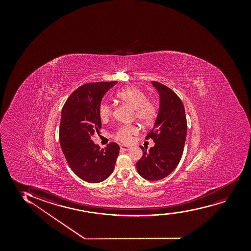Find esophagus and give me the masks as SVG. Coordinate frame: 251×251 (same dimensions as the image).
I'll return each instance as SVG.
<instances>
[{
	"label": "esophagus",
	"mask_w": 251,
	"mask_h": 251,
	"mask_svg": "<svg viewBox=\"0 0 251 251\" xmlns=\"http://www.w3.org/2000/svg\"><path fill=\"white\" fill-rule=\"evenodd\" d=\"M121 149L122 151H126L130 150V147H127L126 145H121Z\"/></svg>",
	"instance_id": "esophagus-1"
}]
</instances>
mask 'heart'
<instances>
[{
  "label": "heart",
  "mask_w": 251,
  "mask_h": 251,
  "mask_svg": "<svg viewBox=\"0 0 251 251\" xmlns=\"http://www.w3.org/2000/svg\"><path fill=\"white\" fill-rule=\"evenodd\" d=\"M118 100L134 110V115L142 123H150L156 117L157 107L152 101L148 100L142 90L136 87H128L116 94ZM113 108L110 104L102 103L100 105L99 114L103 121H106L112 115ZM138 133V129L134 126H122L115 133V138L123 143H129L132 136Z\"/></svg>",
  "instance_id": "1"
}]
</instances>
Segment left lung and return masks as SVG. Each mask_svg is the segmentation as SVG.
I'll use <instances>...</instances> for the list:
<instances>
[{"label":"left lung","instance_id":"obj_1","mask_svg":"<svg viewBox=\"0 0 251 251\" xmlns=\"http://www.w3.org/2000/svg\"><path fill=\"white\" fill-rule=\"evenodd\" d=\"M160 97L155 124L146 139L155 146L147 151L140 147L143 156L136 162V169L143 178L161 180L168 176L182 158L187 136V119L181 99L164 84L152 81Z\"/></svg>","mask_w":251,"mask_h":251}]
</instances>
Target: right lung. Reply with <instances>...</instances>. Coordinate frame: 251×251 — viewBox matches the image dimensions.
<instances>
[{"mask_svg": "<svg viewBox=\"0 0 251 251\" xmlns=\"http://www.w3.org/2000/svg\"><path fill=\"white\" fill-rule=\"evenodd\" d=\"M117 81L83 84L70 95L61 113L59 141L69 167L85 182H103L110 176L120 147L115 142L105 148L91 140L101 128L99 109L102 98Z\"/></svg>", "mask_w": 251, "mask_h": 251, "instance_id": "right-lung-1", "label": "right lung"}]
</instances>
